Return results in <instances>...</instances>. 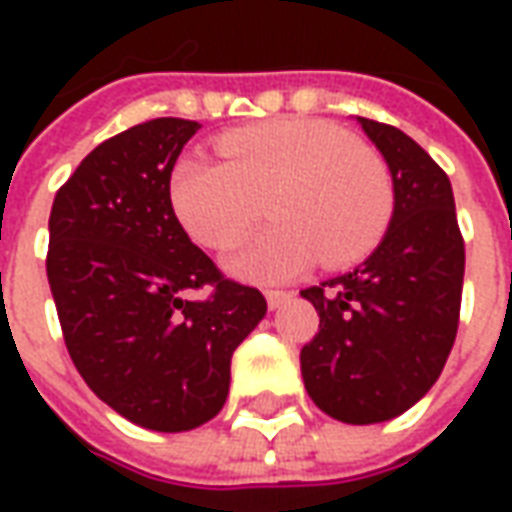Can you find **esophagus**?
Listing matches in <instances>:
<instances>
[{"label":"esophagus","mask_w":512,"mask_h":512,"mask_svg":"<svg viewBox=\"0 0 512 512\" xmlns=\"http://www.w3.org/2000/svg\"><path fill=\"white\" fill-rule=\"evenodd\" d=\"M290 299H293V293H288V290H271V293H266L268 310H279V307L288 304Z\"/></svg>","instance_id":"34e87169"}]
</instances>
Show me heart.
Segmentation results:
<instances>
[{
  "instance_id": "b5f03b06",
  "label": "heart",
  "mask_w": 512,
  "mask_h": 512,
  "mask_svg": "<svg viewBox=\"0 0 512 512\" xmlns=\"http://www.w3.org/2000/svg\"><path fill=\"white\" fill-rule=\"evenodd\" d=\"M222 161L180 158L169 197L183 227L208 249H224L260 216L268 224L235 246L230 274L257 285L296 277L321 255L326 266L365 257L392 216L386 164L343 128L282 117L222 136Z\"/></svg>"
}]
</instances>
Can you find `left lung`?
<instances>
[{
	"mask_svg": "<svg viewBox=\"0 0 512 512\" xmlns=\"http://www.w3.org/2000/svg\"><path fill=\"white\" fill-rule=\"evenodd\" d=\"M356 120L389 167L395 208L365 263L301 290L321 315L301 348V378L323 414L373 425L400 417L441 376L458 332L466 255L444 169L400 128Z\"/></svg>",
	"mask_w": 512,
	"mask_h": 512,
	"instance_id": "8db88e82",
	"label": "left lung"
}]
</instances>
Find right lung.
Returning a JSON list of instances; mask_svg holds the SVG:
<instances>
[{
	"instance_id": "obj_1",
	"label": "right lung",
	"mask_w": 512,
	"mask_h": 512,
	"mask_svg": "<svg viewBox=\"0 0 512 512\" xmlns=\"http://www.w3.org/2000/svg\"><path fill=\"white\" fill-rule=\"evenodd\" d=\"M197 128L156 117L106 139L49 216L46 274L73 365L106 406L158 433L222 411L233 351L266 315L263 293L224 279L172 211V167ZM202 284L208 300L185 299Z\"/></svg>"
}]
</instances>
